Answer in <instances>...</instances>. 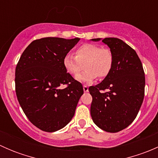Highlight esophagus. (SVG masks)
Here are the masks:
<instances>
[{
  "label": "esophagus",
  "instance_id": "obj_1",
  "mask_svg": "<svg viewBox=\"0 0 158 158\" xmlns=\"http://www.w3.org/2000/svg\"><path fill=\"white\" fill-rule=\"evenodd\" d=\"M83 90L85 92H89V87L87 85H84L83 86Z\"/></svg>",
  "mask_w": 158,
  "mask_h": 158
}]
</instances>
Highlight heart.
Instances as JSON below:
<instances>
[{
	"mask_svg": "<svg viewBox=\"0 0 158 158\" xmlns=\"http://www.w3.org/2000/svg\"><path fill=\"white\" fill-rule=\"evenodd\" d=\"M65 69L73 76H77L84 69L86 71L76 77L82 82H91L96 79L105 78L112 69L113 56L111 50L92 44H83L76 49V56L66 54L63 58Z\"/></svg>",
	"mask_w": 158,
	"mask_h": 158,
	"instance_id": "1",
	"label": "heart"
}]
</instances>
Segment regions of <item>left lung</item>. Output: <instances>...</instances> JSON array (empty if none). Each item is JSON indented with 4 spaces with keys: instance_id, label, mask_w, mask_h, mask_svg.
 <instances>
[{
    "instance_id": "obj_1",
    "label": "left lung",
    "mask_w": 158,
    "mask_h": 158,
    "mask_svg": "<svg viewBox=\"0 0 158 158\" xmlns=\"http://www.w3.org/2000/svg\"><path fill=\"white\" fill-rule=\"evenodd\" d=\"M90 40H102L113 56L109 74L99 84L89 89L92 96L91 116L98 128L115 133L132 123L142 105L145 86L142 63L136 52L118 38ZM106 89L109 92H100Z\"/></svg>"
}]
</instances>
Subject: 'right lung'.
<instances>
[{
  "instance_id": "add662e5",
  "label": "right lung",
  "mask_w": 158,
  "mask_h": 158,
  "mask_svg": "<svg viewBox=\"0 0 158 158\" xmlns=\"http://www.w3.org/2000/svg\"><path fill=\"white\" fill-rule=\"evenodd\" d=\"M79 40H36L25 49L17 65V99L30 122L44 131L64 128L74 116L83 94L82 84L67 73L63 63ZM66 84V88H59Z\"/></svg>"
}]
</instances>
